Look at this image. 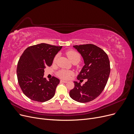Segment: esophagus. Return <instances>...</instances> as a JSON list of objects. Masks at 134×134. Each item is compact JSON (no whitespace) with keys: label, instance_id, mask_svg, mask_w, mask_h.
Here are the masks:
<instances>
[{"label":"esophagus","instance_id":"obj_1","mask_svg":"<svg viewBox=\"0 0 134 134\" xmlns=\"http://www.w3.org/2000/svg\"><path fill=\"white\" fill-rule=\"evenodd\" d=\"M60 82H62V83H67L68 82H67V81H65V80H60Z\"/></svg>","mask_w":134,"mask_h":134}]
</instances>
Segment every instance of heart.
I'll list each match as a JSON object with an SVG mask.
<instances>
[{
    "mask_svg": "<svg viewBox=\"0 0 134 134\" xmlns=\"http://www.w3.org/2000/svg\"><path fill=\"white\" fill-rule=\"evenodd\" d=\"M68 58L69 59V60L72 63H76L78 64L80 60V56L78 52L76 51L70 50H69L66 52V53ZM58 56H56L54 59V63H55L56 59H57ZM72 72L69 70H60L57 72V75L59 77V78L63 79H69L70 76L72 75Z\"/></svg>",
    "mask_w": 134,
    "mask_h": 134,
    "instance_id": "1",
    "label": "heart"
}]
</instances>
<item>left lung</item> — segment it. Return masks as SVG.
<instances>
[{"mask_svg": "<svg viewBox=\"0 0 134 134\" xmlns=\"http://www.w3.org/2000/svg\"><path fill=\"white\" fill-rule=\"evenodd\" d=\"M73 47L82 55L85 64L77 79H87V81L83 86L74 82V88L70 91L69 95L77 102L86 103L96 99L103 91L110 73V63L106 52L94 44Z\"/></svg>", "mask_w": 134, "mask_h": 134, "instance_id": "obj_1", "label": "left lung"}]
</instances>
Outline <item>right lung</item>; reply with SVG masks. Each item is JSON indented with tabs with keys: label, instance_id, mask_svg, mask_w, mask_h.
I'll list each match as a JSON object with an SVG mask.
<instances>
[{
	"label": "right lung",
	"instance_id": "obj_1",
	"mask_svg": "<svg viewBox=\"0 0 134 134\" xmlns=\"http://www.w3.org/2000/svg\"><path fill=\"white\" fill-rule=\"evenodd\" d=\"M62 48L42 43L28 47L23 52L17 65V78L23 93L30 99L44 102L54 96L60 80L52 76L47 80L43 77L44 69L51 65Z\"/></svg>",
	"mask_w": 134,
	"mask_h": 134
}]
</instances>
